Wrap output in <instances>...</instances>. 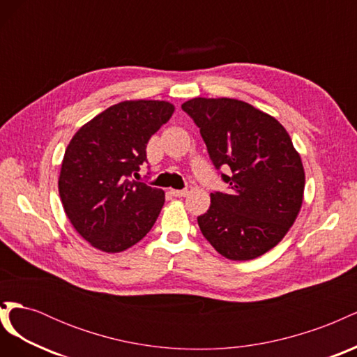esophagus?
<instances>
[{"mask_svg": "<svg viewBox=\"0 0 357 357\" xmlns=\"http://www.w3.org/2000/svg\"><path fill=\"white\" fill-rule=\"evenodd\" d=\"M189 193V190L188 189H181V190H171V195H174V197H177V198H183V197H186Z\"/></svg>", "mask_w": 357, "mask_h": 357, "instance_id": "obj_1", "label": "esophagus"}]
</instances>
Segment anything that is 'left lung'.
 <instances>
[{"label":"left lung","mask_w":357,"mask_h":357,"mask_svg":"<svg viewBox=\"0 0 357 357\" xmlns=\"http://www.w3.org/2000/svg\"><path fill=\"white\" fill-rule=\"evenodd\" d=\"M199 128L215 169L229 192L211 193L198 218L202 235L231 261H250L271 250L294 225L305 174L301 156L277 119L244 101L193 98L181 105Z\"/></svg>","instance_id":"left-lung-1"}]
</instances>
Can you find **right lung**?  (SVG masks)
I'll list each match as a JSON object with an SVG mask.
<instances>
[{
	"label": "right lung",
	"instance_id": "add662e5",
	"mask_svg": "<svg viewBox=\"0 0 357 357\" xmlns=\"http://www.w3.org/2000/svg\"><path fill=\"white\" fill-rule=\"evenodd\" d=\"M167 101H123L83 125L63 155L59 197L74 229L95 248L119 253L143 240L165 202L162 189L132 180L150 137L169 121Z\"/></svg>",
	"mask_w": 357,
	"mask_h": 357
}]
</instances>
